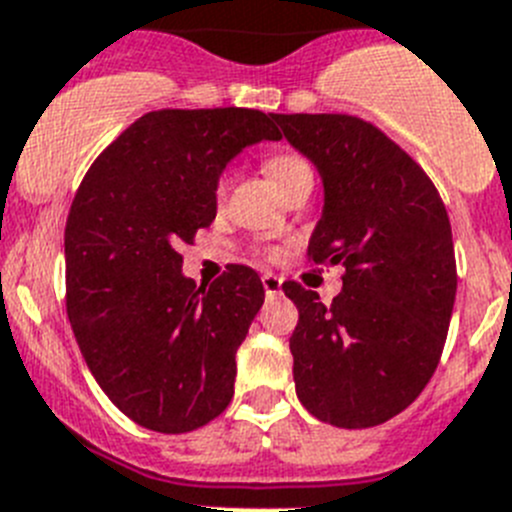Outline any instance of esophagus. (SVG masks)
<instances>
[{
	"label": "esophagus",
	"instance_id": "34e87169",
	"mask_svg": "<svg viewBox=\"0 0 512 512\" xmlns=\"http://www.w3.org/2000/svg\"><path fill=\"white\" fill-rule=\"evenodd\" d=\"M262 288H265V293H268V296H278L283 288V278H278V275H273V273H265L262 275Z\"/></svg>",
	"mask_w": 512,
	"mask_h": 512
}]
</instances>
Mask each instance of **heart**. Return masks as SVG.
Returning <instances> with one entry per match:
<instances>
[{"label": "heart", "instance_id": "obj_1", "mask_svg": "<svg viewBox=\"0 0 512 512\" xmlns=\"http://www.w3.org/2000/svg\"><path fill=\"white\" fill-rule=\"evenodd\" d=\"M265 170H268V175L273 177L275 185L278 188H283V185H288V182L293 180V177L304 175V172H311L309 167H306L304 159H299L296 154H288V151H281V154H273V157L268 159V164H265ZM224 180H219V185H216V193H224Z\"/></svg>", "mask_w": 512, "mask_h": 512}]
</instances>
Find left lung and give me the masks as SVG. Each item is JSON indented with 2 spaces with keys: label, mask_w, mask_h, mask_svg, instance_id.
Segmentation results:
<instances>
[{
  "label": "left lung",
  "mask_w": 512,
  "mask_h": 512,
  "mask_svg": "<svg viewBox=\"0 0 512 512\" xmlns=\"http://www.w3.org/2000/svg\"><path fill=\"white\" fill-rule=\"evenodd\" d=\"M324 182L309 239L314 265H342V291L286 281L299 309L291 335L301 404L335 428H373L410 407L446 345L456 257L433 180L384 131L355 115H275Z\"/></svg>",
  "instance_id": "1"
}]
</instances>
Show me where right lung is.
Returning <instances> with one entry per match:
<instances>
[{"label": "right lung", "instance_id": "1", "mask_svg": "<svg viewBox=\"0 0 512 512\" xmlns=\"http://www.w3.org/2000/svg\"><path fill=\"white\" fill-rule=\"evenodd\" d=\"M281 131L250 108L154 110L92 162L64 231L66 311L87 368L141 428L188 433L229 407L237 348L265 301L229 265L182 275L180 244L216 219V185L244 146Z\"/></svg>", "mask_w": 512, "mask_h": 512}]
</instances>
